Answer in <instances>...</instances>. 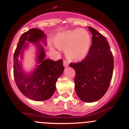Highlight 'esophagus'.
Here are the masks:
<instances>
[{"label": "esophagus", "mask_w": 129, "mask_h": 129, "mask_svg": "<svg viewBox=\"0 0 129 129\" xmlns=\"http://www.w3.org/2000/svg\"><path fill=\"white\" fill-rule=\"evenodd\" d=\"M63 64H64V67H68V65H69V63H68V62H67V61H64Z\"/></svg>", "instance_id": "1"}]
</instances>
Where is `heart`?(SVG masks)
Wrapping results in <instances>:
<instances>
[{
	"label": "heart",
	"instance_id": "obj_1",
	"mask_svg": "<svg viewBox=\"0 0 129 129\" xmlns=\"http://www.w3.org/2000/svg\"><path fill=\"white\" fill-rule=\"evenodd\" d=\"M59 48H64L66 56L74 61L83 60L87 55L92 43L89 32L85 29L67 30L59 33L55 37Z\"/></svg>",
	"mask_w": 129,
	"mask_h": 129
}]
</instances>
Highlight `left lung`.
<instances>
[{"mask_svg": "<svg viewBox=\"0 0 129 129\" xmlns=\"http://www.w3.org/2000/svg\"><path fill=\"white\" fill-rule=\"evenodd\" d=\"M92 42L86 57L70 63L76 72L75 90L81 101L92 103L105 94L110 86L114 68L113 55L109 43L96 29L88 26Z\"/></svg>", "mask_w": 129, "mask_h": 129, "instance_id": "8db88e82", "label": "left lung"}]
</instances>
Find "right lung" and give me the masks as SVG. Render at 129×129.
I'll return each mask as SVG.
<instances>
[{"instance_id":"add662e5","label":"right lung","mask_w":129,"mask_h":129,"mask_svg":"<svg viewBox=\"0 0 129 129\" xmlns=\"http://www.w3.org/2000/svg\"><path fill=\"white\" fill-rule=\"evenodd\" d=\"M30 44L36 47V65L33 71L23 68V53ZM47 46L46 35L39 29H29L20 37L13 57V75L17 86L22 94L34 101L50 99L56 90V82L64 68L63 61L45 59L44 46Z\"/></svg>"}]
</instances>
